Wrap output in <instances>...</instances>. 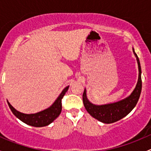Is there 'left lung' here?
I'll use <instances>...</instances> for the list:
<instances>
[{"instance_id":"8db88e82","label":"left lung","mask_w":151,"mask_h":151,"mask_svg":"<svg viewBox=\"0 0 151 151\" xmlns=\"http://www.w3.org/2000/svg\"><path fill=\"white\" fill-rule=\"evenodd\" d=\"M132 50L137 61L139 76L136 87L129 96L117 102L96 105L91 103L88 99L86 89L85 88L83 95V101L85 109L91 116L98 120L99 121L104 123H112L122 119L134 108L139 100L142 91L141 66L137 55L134 52V49L132 48Z\"/></svg>"}]
</instances>
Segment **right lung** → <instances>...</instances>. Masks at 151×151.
<instances>
[{
	"instance_id": "add662e5",
	"label": "right lung",
	"mask_w": 151,
	"mask_h": 151,
	"mask_svg": "<svg viewBox=\"0 0 151 151\" xmlns=\"http://www.w3.org/2000/svg\"><path fill=\"white\" fill-rule=\"evenodd\" d=\"M68 88H69V85L66 86L62 91L57 99L54 101V103L51 106H49L47 109H44V110L36 112V113H22V112H19L16 109H14L8 101H7V103H8L9 106L12 110V113L21 121L26 123L29 126H34V127H43V126L50 125L59 116L62 109L61 99L66 94Z\"/></svg>"
}]
</instances>
